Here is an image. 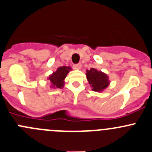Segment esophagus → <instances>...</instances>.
Wrapping results in <instances>:
<instances>
[{
  "mask_svg": "<svg viewBox=\"0 0 152 152\" xmlns=\"http://www.w3.org/2000/svg\"><path fill=\"white\" fill-rule=\"evenodd\" d=\"M81 67H82V64H81L80 63H79V64H74V65H73V68L76 69V70H80Z\"/></svg>",
  "mask_w": 152,
  "mask_h": 152,
  "instance_id": "obj_1",
  "label": "esophagus"
}]
</instances>
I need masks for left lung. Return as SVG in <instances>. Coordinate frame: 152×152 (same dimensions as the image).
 Returning a JSON list of instances; mask_svg holds the SVG:
<instances>
[{
    "mask_svg": "<svg viewBox=\"0 0 152 152\" xmlns=\"http://www.w3.org/2000/svg\"><path fill=\"white\" fill-rule=\"evenodd\" d=\"M86 77L92 91L95 92H102L110 85L108 76L95 68L87 70Z\"/></svg>",
    "mask_w": 152,
    "mask_h": 152,
    "instance_id": "obj_1",
    "label": "left lung"
}]
</instances>
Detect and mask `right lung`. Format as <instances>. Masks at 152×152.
<instances>
[{
    "label": "right lung",
    "mask_w": 152,
    "mask_h": 152,
    "mask_svg": "<svg viewBox=\"0 0 152 152\" xmlns=\"http://www.w3.org/2000/svg\"><path fill=\"white\" fill-rule=\"evenodd\" d=\"M72 70V68L68 66H62L57 68L56 71L53 72L52 74L50 75L48 78V80L50 82V88L53 89L57 88H62L64 86V79L67 76V73Z\"/></svg>",
    "instance_id": "1"
}]
</instances>
